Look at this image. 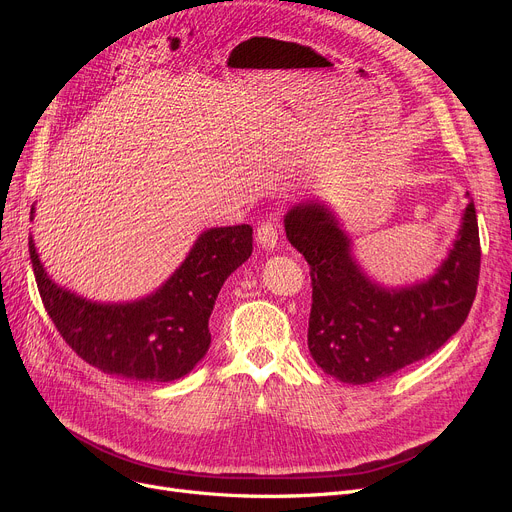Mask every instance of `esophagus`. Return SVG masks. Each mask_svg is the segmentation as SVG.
Masks as SVG:
<instances>
[{"instance_id":"esophagus-1","label":"esophagus","mask_w":512,"mask_h":512,"mask_svg":"<svg viewBox=\"0 0 512 512\" xmlns=\"http://www.w3.org/2000/svg\"><path fill=\"white\" fill-rule=\"evenodd\" d=\"M257 242L267 249V251H274L278 247V228L274 222H263L259 228H257V234H255Z\"/></svg>"}]
</instances>
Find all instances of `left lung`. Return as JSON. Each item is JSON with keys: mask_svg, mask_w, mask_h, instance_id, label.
<instances>
[{"mask_svg": "<svg viewBox=\"0 0 512 512\" xmlns=\"http://www.w3.org/2000/svg\"><path fill=\"white\" fill-rule=\"evenodd\" d=\"M284 230L311 267L309 353L336 380L371 384L390 378L436 353L465 324L481 261L471 199L446 259L411 286L390 288L369 278L355 259L353 238L324 201L290 207Z\"/></svg>", "mask_w": 512, "mask_h": 512, "instance_id": "8db88e82", "label": "left lung"}]
</instances>
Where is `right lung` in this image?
Segmentation results:
<instances>
[{
	"mask_svg": "<svg viewBox=\"0 0 512 512\" xmlns=\"http://www.w3.org/2000/svg\"><path fill=\"white\" fill-rule=\"evenodd\" d=\"M29 251L45 311L80 359L126 380L172 382L205 357L209 315L228 276L251 257L253 228L240 224L201 232L164 284L126 303L80 297L49 278L33 236Z\"/></svg>",
	"mask_w": 512,
	"mask_h": 512,
	"instance_id": "obj_1",
	"label": "right lung"
}]
</instances>
